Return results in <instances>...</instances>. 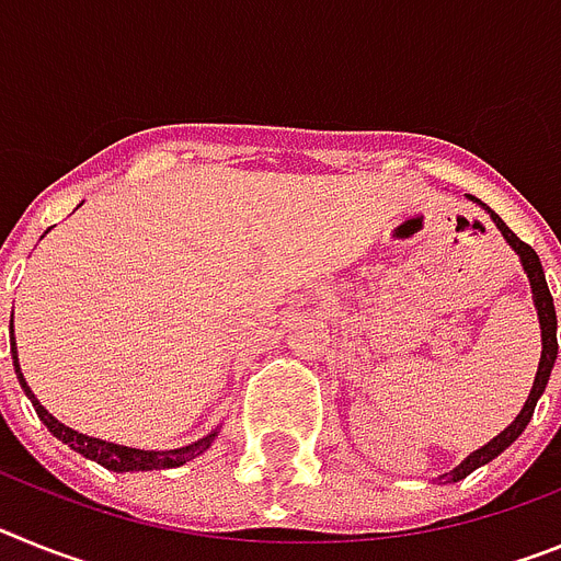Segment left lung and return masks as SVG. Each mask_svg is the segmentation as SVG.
<instances>
[{
	"label": "left lung",
	"instance_id": "8db88e82",
	"mask_svg": "<svg viewBox=\"0 0 561 561\" xmlns=\"http://www.w3.org/2000/svg\"><path fill=\"white\" fill-rule=\"evenodd\" d=\"M472 202H480L474 199V196H469ZM483 205V202H480ZM485 207V205H483ZM485 210L492 213L494 225L500 227V232H503V238L508 241V244L514 247V252L519 255V261H523V270L528 272V280H531V291H534V304H537V314H539V325H542V359H539V370H537V379H534V388H531V396H528V401H525L523 413L517 415V421H514L512 427H505L503 433L497 435L494 440H489L485 447H480L478 453H472L469 458L463 460V463L458 466V469H453L449 474H444V478H449L455 483V480H463L466 474H472L478 466L489 463V460L497 458L503 449H508L514 444V440L523 435V430L528 427V421H531L534 415V408H537L539 396H542L545 385H548V376H551V368L553 362H557V351H559V342H557V309H553V297H551V289H548V284H545V272H542V264H539V255L531 250V247L525 244V241H519L517 232H512L508 227H505V221L500 219L497 213L492 210V207H485Z\"/></svg>",
	"mask_w": 561,
	"mask_h": 561
}]
</instances>
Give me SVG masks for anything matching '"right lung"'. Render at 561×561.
<instances>
[{
	"mask_svg": "<svg viewBox=\"0 0 561 561\" xmlns=\"http://www.w3.org/2000/svg\"><path fill=\"white\" fill-rule=\"evenodd\" d=\"M10 334H13V320H10ZM10 351H13V365H16L19 385H22L24 393H27L30 401H33V408H36L38 419L44 421V427L56 435L58 440L69 444V447L76 449V453H81L83 458L95 460V463L106 466V469H112V472H151V469H173V466L187 463V460H193L196 455L205 453V449L213 444V438H216V433H210V435H205V438L193 440V444H187V447H182V449H165V453H153V449L121 447V444H108V440L89 438V435L76 433V430L64 427L61 421L53 419V415H49L47 410L38 404V399L33 396V390L27 388V381H24L22 370H19L16 342L10 345Z\"/></svg>",
	"mask_w": 561,
	"mask_h": 561,
	"instance_id": "right-lung-1",
	"label": "right lung"
}]
</instances>
